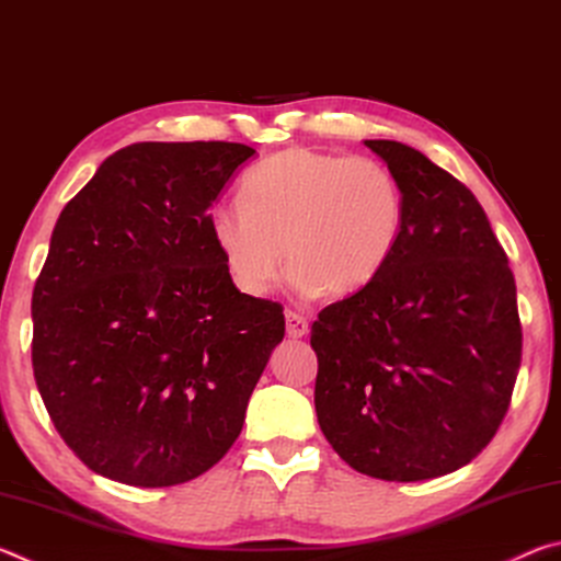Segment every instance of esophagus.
<instances>
[{
	"mask_svg": "<svg viewBox=\"0 0 561 561\" xmlns=\"http://www.w3.org/2000/svg\"><path fill=\"white\" fill-rule=\"evenodd\" d=\"M307 331H309V321L301 314H297V311H287V336L301 339L307 336Z\"/></svg>",
	"mask_w": 561,
	"mask_h": 561,
	"instance_id": "obj_1",
	"label": "esophagus"
}]
</instances>
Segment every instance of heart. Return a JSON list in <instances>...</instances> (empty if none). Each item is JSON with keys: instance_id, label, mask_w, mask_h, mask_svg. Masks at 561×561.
I'll return each instance as SVG.
<instances>
[{"instance_id": "1", "label": "heart", "mask_w": 561, "mask_h": 561, "mask_svg": "<svg viewBox=\"0 0 561 561\" xmlns=\"http://www.w3.org/2000/svg\"><path fill=\"white\" fill-rule=\"evenodd\" d=\"M240 197L217 205L207 225L247 297L277 284L284 254L299 289L351 297L381 277L403 234V187L376 158L282 150L242 178Z\"/></svg>"}]
</instances>
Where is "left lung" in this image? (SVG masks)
Returning a JSON list of instances; mask_svg holds the SVG:
<instances>
[{
	"label": "left lung",
	"instance_id": "1",
	"mask_svg": "<svg viewBox=\"0 0 561 561\" xmlns=\"http://www.w3.org/2000/svg\"><path fill=\"white\" fill-rule=\"evenodd\" d=\"M403 187L393 260L311 324L321 433L351 468L415 482L495 438L522 360L517 287L490 220L421 150L366 140Z\"/></svg>",
	"mask_w": 561,
	"mask_h": 561
}]
</instances>
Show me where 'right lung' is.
Wrapping results in <instances>:
<instances>
[{"label": "right lung", "mask_w": 561, "mask_h": 561, "mask_svg": "<svg viewBox=\"0 0 561 561\" xmlns=\"http://www.w3.org/2000/svg\"><path fill=\"white\" fill-rule=\"evenodd\" d=\"M254 148L133 144L56 220L32 294V366L54 428L87 468L170 488L225 458L282 304L222 267L210 207Z\"/></svg>", "instance_id": "add662e5"}]
</instances>
